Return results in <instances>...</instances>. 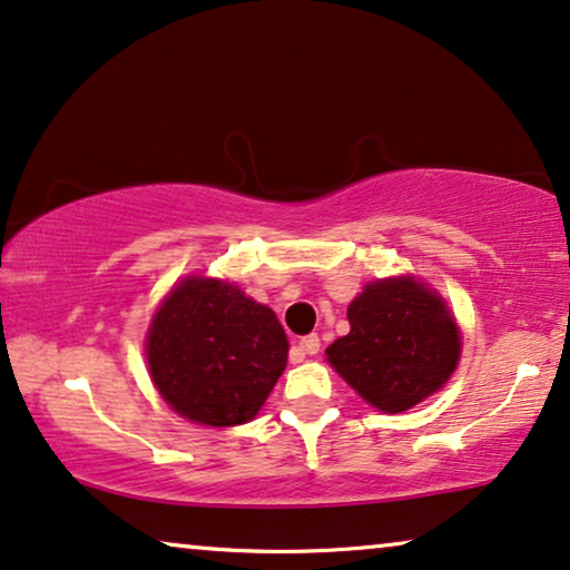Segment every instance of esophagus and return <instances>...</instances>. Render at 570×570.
<instances>
[{"mask_svg":"<svg viewBox=\"0 0 570 570\" xmlns=\"http://www.w3.org/2000/svg\"><path fill=\"white\" fill-rule=\"evenodd\" d=\"M317 351H320V338H317L315 333H312V335H307V338H302L292 348V362H302L304 354L312 356V354H317Z\"/></svg>","mask_w":570,"mask_h":570,"instance_id":"34e87169","label":"esophagus"}]
</instances>
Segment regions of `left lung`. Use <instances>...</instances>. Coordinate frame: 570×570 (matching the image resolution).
I'll return each instance as SVG.
<instances>
[{
    "label": "left lung",
    "mask_w": 570,
    "mask_h": 570,
    "mask_svg": "<svg viewBox=\"0 0 570 570\" xmlns=\"http://www.w3.org/2000/svg\"><path fill=\"white\" fill-rule=\"evenodd\" d=\"M351 331L327 362L384 413H403L442 390L462 351L446 302L413 276L376 278L348 304Z\"/></svg>",
    "instance_id": "obj_1"
}]
</instances>
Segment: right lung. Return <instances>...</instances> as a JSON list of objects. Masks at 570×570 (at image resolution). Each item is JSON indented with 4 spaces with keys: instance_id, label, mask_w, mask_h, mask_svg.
<instances>
[{
    "instance_id": "obj_1",
    "label": "right lung",
    "mask_w": 570,
    "mask_h": 570,
    "mask_svg": "<svg viewBox=\"0 0 570 570\" xmlns=\"http://www.w3.org/2000/svg\"><path fill=\"white\" fill-rule=\"evenodd\" d=\"M286 356L276 312L219 278L180 282L147 333L149 374L165 403L183 419L216 429L255 419Z\"/></svg>"
}]
</instances>
